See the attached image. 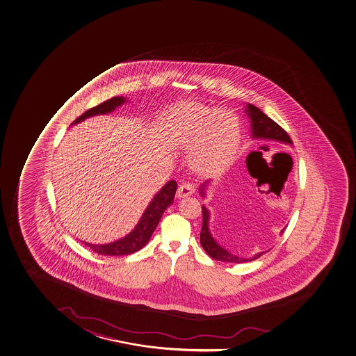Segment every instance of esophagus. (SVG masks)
Returning a JSON list of instances; mask_svg holds the SVG:
<instances>
[{
	"mask_svg": "<svg viewBox=\"0 0 356 356\" xmlns=\"http://www.w3.org/2000/svg\"><path fill=\"white\" fill-rule=\"evenodd\" d=\"M193 193H194V186L192 184H182L177 189V197L179 199L187 197V196L192 195Z\"/></svg>",
	"mask_w": 356,
	"mask_h": 356,
	"instance_id": "1",
	"label": "esophagus"
}]
</instances>
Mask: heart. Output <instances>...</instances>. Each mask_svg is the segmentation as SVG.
<instances>
[{"instance_id":"obj_1","label":"heart","mask_w":356,"mask_h":356,"mask_svg":"<svg viewBox=\"0 0 356 356\" xmlns=\"http://www.w3.org/2000/svg\"><path fill=\"white\" fill-rule=\"evenodd\" d=\"M177 134L181 143L193 147L192 163L202 172L227 168L241 143L239 120L234 113L195 103L179 108Z\"/></svg>"}]
</instances>
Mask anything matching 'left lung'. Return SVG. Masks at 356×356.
Segmentation results:
<instances>
[{"instance_id": "obj_1", "label": "left lung", "mask_w": 356, "mask_h": 356, "mask_svg": "<svg viewBox=\"0 0 356 356\" xmlns=\"http://www.w3.org/2000/svg\"><path fill=\"white\" fill-rule=\"evenodd\" d=\"M245 112L250 120L251 137L253 140H275L278 143L291 145V138L289 137L286 131L283 128H280L275 120H272L270 117L266 116L263 111H260L257 106L246 104ZM209 184H211V180L206 181L201 184L199 191H200L202 197H206V191H207ZM209 218H211L209 211L202 204V220L204 221H202V228H201L200 243L206 253L213 259L225 261V263H248L251 260L258 259L260 256H263L265 252H258L257 254L252 257H240L232 254L231 252H228L226 248L218 244V241L213 238L212 233L209 231ZM284 229L285 228L280 231V234L284 232Z\"/></svg>"}]
</instances>
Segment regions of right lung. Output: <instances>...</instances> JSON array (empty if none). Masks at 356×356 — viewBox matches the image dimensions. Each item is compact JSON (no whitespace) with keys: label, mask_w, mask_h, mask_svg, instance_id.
Wrapping results in <instances>:
<instances>
[{"label":"right lung","mask_w":356,"mask_h":356,"mask_svg":"<svg viewBox=\"0 0 356 356\" xmlns=\"http://www.w3.org/2000/svg\"><path fill=\"white\" fill-rule=\"evenodd\" d=\"M128 100L125 97H113L102 104L97 105L95 108H90L84 112L81 116L78 117L72 124H78L83 120H88L90 117L99 116V115H108L110 112L115 111L118 106H122ZM177 184L175 181L170 180L161 188L152 197L148 207L145 208L143 214L140 216V221L137 222L135 228L127 236L120 239L108 243V244L96 245L90 244L83 241L86 246L92 248L93 251L103 256H124L131 254L140 251L145 245L148 244L152 238V233L160 222L164 211L172 204L175 196Z\"/></svg>","instance_id":"1"}]
</instances>
